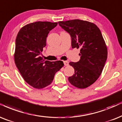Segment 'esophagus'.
<instances>
[{"label":"esophagus","mask_w":122,"mask_h":122,"mask_svg":"<svg viewBox=\"0 0 122 122\" xmlns=\"http://www.w3.org/2000/svg\"><path fill=\"white\" fill-rule=\"evenodd\" d=\"M64 64L65 66H68L69 65V62H68V61H64Z\"/></svg>","instance_id":"1"}]
</instances>
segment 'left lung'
Here are the masks:
<instances>
[{"label":"left lung","mask_w":122,"mask_h":122,"mask_svg":"<svg viewBox=\"0 0 122 122\" xmlns=\"http://www.w3.org/2000/svg\"><path fill=\"white\" fill-rule=\"evenodd\" d=\"M58 22L70 35L72 48L81 49L79 61L69 63L75 71L69 77V82L78 88L88 87L99 78L107 60V47L101 31L95 24L83 20Z\"/></svg>","instance_id":"obj_1"}]
</instances>
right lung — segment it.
Returning a JSON list of instances; mask_svg holds the SVG:
<instances>
[{"mask_svg":"<svg viewBox=\"0 0 122 122\" xmlns=\"http://www.w3.org/2000/svg\"><path fill=\"white\" fill-rule=\"evenodd\" d=\"M57 22L38 21L27 24L17 35L14 54L15 64L29 85L41 89L50 85L55 74L64 66L62 61L51 62L40 56L46 39Z\"/></svg>","mask_w":122,"mask_h":122,"instance_id":"1","label":"right lung"}]
</instances>
